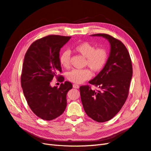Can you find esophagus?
Returning <instances> with one entry per match:
<instances>
[{"mask_svg": "<svg viewBox=\"0 0 151 151\" xmlns=\"http://www.w3.org/2000/svg\"><path fill=\"white\" fill-rule=\"evenodd\" d=\"M73 88H79V87H80L79 85H77V84H73Z\"/></svg>", "mask_w": 151, "mask_h": 151, "instance_id": "1", "label": "esophagus"}]
</instances>
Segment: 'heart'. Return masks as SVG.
I'll list each match as a JSON object with an SVG mask.
<instances>
[{
  "mask_svg": "<svg viewBox=\"0 0 151 151\" xmlns=\"http://www.w3.org/2000/svg\"><path fill=\"white\" fill-rule=\"evenodd\" d=\"M75 50L86 58L85 65L88 66L93 71L97 72L104 68L107 60V52L102 47L96 48L93 44L85 42L75 47ZM61 65L68 68L70 65V52L64 50L59 55ZM92 74L88 69H75L68 72L67 78L71 82L81 83L91 78Z\"/></svg>",
  "mask_w": 151,
  "mask_h": 151,
  "instance_id": "obj_1",
  "label": "heart"
}]
</instances>
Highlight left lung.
Here are the masks:
<instances>
[{
    "instance_id": "obj_1",
    "label": "left lung",
    "mask_w": 151,
    "mask_h": 151,
    "mask_svg": "<svg viewBox=\"0 0 151 151\" xmlns=\"http://www.w3.org/2000/svg\"><path fill=\"white\" fill-rule=\"evenodd\" d=\"M91 36L102 37L108 40L110 52L104 68L89 81L100 90L96 91L88 85L81 86V100L90 118L97 122H106L118 113L128 97L133 73L132 61L120 40L104 33Z\"/></svg>"
}]
</instances>
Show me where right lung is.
Masks as SVG:
<instances>
[{
	"label": "right lung",
	"mask_w": 151,
	"mask_h": 151,
	"mask_svg": "<svg viewBox=\"0 0 151 151\" xmlns=\"http://www.w3.org/2000/svg\"><path fill=\"white\" fill-rule=\"evenodd\" d=\"M71 37L49 35L34 42L24 55L21 87L30 109L38 117L52 120L61 115L67 105L66 95L73 87L69 81L58 87H51L54 76L62 82L64 78L58 75L62 69L59 52Z\"/></svg>",
	"instance_id": "1"
}]
</instances>
